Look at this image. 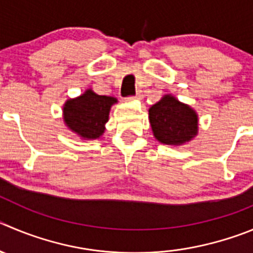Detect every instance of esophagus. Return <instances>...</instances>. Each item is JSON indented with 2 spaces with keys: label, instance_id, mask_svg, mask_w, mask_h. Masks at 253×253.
Returning a JSON list of instances; mask_svg holds the SVG:
<instances>
[{
  "label": "esophagus",
  "instance_id": "34e87169",
  "mask_svg": "<svg viewBox=\"0 0 253 253\" xmlns=\"http://www.w3.org/2000/svg\"><path fill=\"white\" fill-rule=\"evenodd\" d=\"M143 97V94L141 93L140 91L137 92V93L134 94V96H132V97H128V101H132V100H141V98Z\"/></svg>",
  "mask_w": 253,
  "mask_h": 253
}]
</instances>
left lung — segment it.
Listing matches in <instances>:
<instances>
[{
  "label": "left lung",
  "instance_id": "1",
  "mask_svg": "<svg viewBox=\"0 0 253 253\" xmlns=\"http://www.w3.org/2000/svg\"><path fill=\"white\" fill-rule=\"evenodd\" d=\"M148 119L153 136L165 145H183L198 132V117L195 110L171 94H165L148 110Z\"/></svg>",
  "mask_w": 253,
  "mask_h": 253
}]
</instances>
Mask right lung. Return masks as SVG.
<instances>
[{"label":"right lung","mask_w":253,"mask_h":253,"mask_svg":"<svg viewBox=\"0 0 253 253\" xmlns=\"http://www.w3.org/2000/svg\"><path fill=\"white\" fill-rule=\"evenodd\" d=\"M117 102L115 97L101 96L92 89L76 98H70L63 106V121L71 131L84 140H96L105 132L111 106Z\"/></svg>","instance_id":"1"}]
</instances>
